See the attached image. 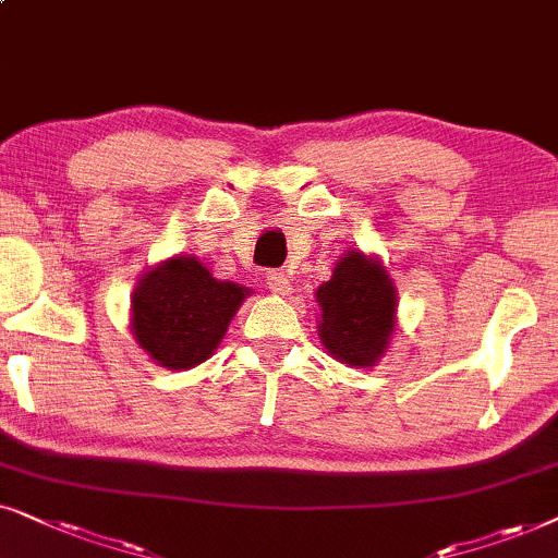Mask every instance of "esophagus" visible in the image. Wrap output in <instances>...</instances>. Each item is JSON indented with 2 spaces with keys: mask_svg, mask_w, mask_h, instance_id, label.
Listing matches in <instances>:
<instances>
[{
  "mask_svg": "<svg viewBox=\"0 0 558 558\" xmlns=\"http://www.w3.org/2000/svg\"><path fill=\"white\" fill-rule=\"evenodd\" d=\"M265 278H267V286H270L272 293H280V295L291 293V278H288L283 270H270Z\"/></svg>",
  "mask_w": 558,
  "mask_h": 558,
  "instance_id": "obj_1",
  "label": "esophagus"
}]
</instances>
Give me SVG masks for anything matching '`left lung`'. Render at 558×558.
I'll use <instances>...</instances> for the list:
<instances>
[{"instance_id": "left-lung-1", "label": "left lung", "mask_w": 558, "mask_h": 558, "mask_svg": "<svg viewBox=\"0 0 558 558\" xmlns=\"http://www.w3.org/2000/svg\"><path fill=\"white\" fill-rule=\"evenodd\" d=\"M318 337L331 356L354 367H369L383 356L396 326V288L380 263L347 252L331 280L318 288Z\"/></svg>"}]
</instances>
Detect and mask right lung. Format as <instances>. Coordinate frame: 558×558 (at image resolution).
<instances>
[{
	"instance_id": "1",
	"label": "right lung",
	"mask_w": 558,
	"mask_h": 558,
	"mask_svg": "<svg viewBox=\"0 0 558 558\" xmlns=\"http://www.w3.org/2000/svg\"><path fill=\"white\" fill-rule=\"evenodd\" d=\"M247 293L196 257H173L145 272L132 293V333L158 365L191 369L214 354Z\"/></svg>"
}]
</instances>
